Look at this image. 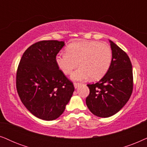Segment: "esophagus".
Returning a JSON list of instances; mask_svg holds the SVG:
<instances>
[{
    "instance_id": "34e87169",
    "label": "esophagus",
    "mask_w": 147,
    "mask_h": 147,
    "mask_svg": "<svg viewBox=\"0 0 147 147\" xmlns=\"http://www.w3.org/2000/svg\"><path fill=\"white\" fill-rule=\"evenodd\" d=\"M80 85H81V83H74V86H75V89H77V88L79 87Z\"/></svg>"
}]
</instances>
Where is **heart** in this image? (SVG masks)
<instances>
[{
  "mask_svg": "<svg viewBox=\"0 0 147 147\" xmlns=\"http://www.w3.org/2000/svg\"><path fill=\"white\" fill-rule=\"evenodd\" d=\"M112 52L109 45L97 41H79L66 48V53L56 56L58 67L65 75H70L78 66L80 68L71 76L75 81L91 78L101 79L110 67Z\"/></svg>",
  "mask_w": 147,
  "mask_h": 147,
  "instance_id": "b5f03b06",
  "label": "heart"
}]
</instances>
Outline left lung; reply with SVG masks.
<instances>
[{"label":"left lung","mask_w":147,"mask_h":147,"mask_svg":"<svg viewBox=\"0 0 147 147\" xmlns=\"http://www.w3.org/2000/svg\"><path fill=\"white\" fill-rule=\"evenodd\" d=\"M112 51L110 67L100 81L87 85L89 95L86 98L88 108L95 116L108 118L118 112L132 95V66L127 54L109 40Z\"/></svg>","instance_id":"obj_1"}]
</instances>
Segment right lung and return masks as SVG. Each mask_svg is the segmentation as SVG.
Segmentation results:
<instances>
[{"label":"right lung","mask_w":147,"mask_h":147,"mask_svg":"<svg viewBox=\"0 0 147 147\" xmlns=\"http://www.w3.org/2000/svg\"><path fill=\"white\" fill-rule=\"evenodd\" d=\"M64 46L57 40L35 43L25 51L17 68L16 87L23 104L44 120L58 118L75 91L56 61Z\"/></svg>","instance_id":"right-lung-1"}]
</instances>
